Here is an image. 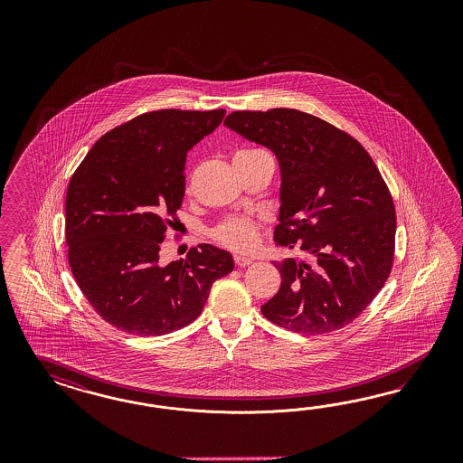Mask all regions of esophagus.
<instances>
[{"label":"esophagus","instance_id":"1","mask_svg":"<svg viewBox=\"0 0 463 463\" xmlns=\"http://www.w3.org/2000/svg\"><path fill=\"white\" fill-rule=\"evenodd\" d=\"M234 263H236V267H250L252 263L251 258H248V256H234Z\"/></svg>","mask_w":463,"mask_h":463}]
</instances>
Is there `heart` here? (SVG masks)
Returning a JSON list of instances; mask_svg holds the SVG:
<instances>
[{"label": "heart", "mask_w": 463, "mask_h": 463, "mask_svg": "<svg viewBox=\"0 0 463 463\" xmlns=\"http://www.w3.org/2000/svg\"><path fill=\"white\" fill-rule=\"evenodd\" d=\"M254 151H260V149L239 151V153H254ZM260 227L261 224L250 217H232L213 231V238L219 244H222L232 251H251L256 246Z\"/></svg>", "instance_id": "b5f03b06"}]
</instances>
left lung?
<instances>
[{
  "label": "left lung",
  "mask_w": 463,
  "mask_h": 463,
  "mask_svg": "<svg viewBox=\"0 0 463 463\" xmlns=\"http://www.w3.org/2000/svg\"><path fill=\"white\" fill-rule=\"evenodd\" d=\"M224 124L277 156L275 241L304 254L275 261L280 290L263 316L307 336L353 323L392 269L395 207L377 165L350 134L294 109L232 112Z\"/></svg>",
  "instance_id": "8db88e82"
}]
</instances>
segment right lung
<instances>
[{
  "label": "right lung",
  "mask_w": 463,
  "mask_h": 463,
  "mask_svg": "<svg viewBox=\"0 0 463 463\" xmlns=\"http://www.w3.org/2000/svg\"><path fill=\"white\" fill-rule=\"evenodd\" d=\"M225 110L165 109L101 136L71 176L66 242L74 280L113 327L163 336L194 323L212 283L234 269L211 244L159 265L184 195L186 153L213 132Z\"/></svg>",
  "instance_id": "right-lung-1"
}]
</instances>
